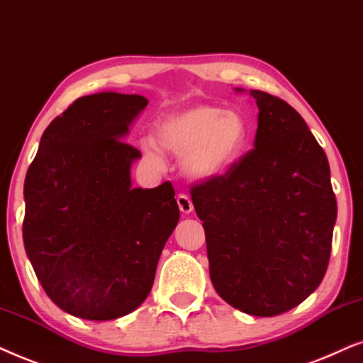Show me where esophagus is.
<instances>
[{"label": "esophagus", "mask_w": 363, "mask_h": 363, "mask_svg": "<svg viewBox=\"0 0 363 363\" xmlns=\"http://www.w3.org/2000/svg\"><path fill=\"white\" fill-rule=\"evenodd\" d=\"M176 201H177V206H179V209H181L182 214H191V212L194 211V206H192V201H191L189 197H187L186 194H179V196L176 197Z\"/></svg>", "instance_id": "34e87169"}]
</instances>
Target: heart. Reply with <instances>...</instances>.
<instances>
[{
  "instance_id": "heart-1",
  "label": "heart",
  "mask_w": 363,
  "mask_h": 363,
  "mask_svg": "<svg viewBox=\"0 0 363 363\" xmlns=\"http://www.w3.org/2000/svg\"><path fill=\"white\" fill-rule=\"evenodd\" d=\"M250 125L238 109L196 103L159 118L154 139L141 141L144 157L162 162V151L181 156V167L194 181H209L229 171L249 144Z\"/></svg>"
}]
</instances>
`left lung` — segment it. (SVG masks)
<instances>
[{"label":"left lung","instance_id":"obj_1","mask_svg":"<svg viewBox=\"0 0 363 363\" xmlns=\"http://www.w3.org/2000/svg\"><path fill=\"white\" fill-rule=\"evenodd\" d=\"M249 94L259 108L254 149L191 196L216 292L238 311L272 317L322 282L337 201L325 152L302 116L275 96Z\"/></svg>","mask_w":363,"mask_h":363}]
</instances>
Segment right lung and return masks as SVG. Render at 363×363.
<instances>
[{"instance_id":"obj_1","label":"right lung","mask_w":363,"mask_h":363,"mask_svg":"<svg viewBox=\"0 0 363 363\" xmlns=\"http://www.w3.org/2000/svg\"><path fill=\"white\" fill-rule=\"evenodd\" d=\"M141 94L83 96L43 133L24 181L23 240L48 297L86 320H113L146 301L179 222L171 182L133 187L141 152L123 143Z\"/></svg>"}]
</instances>
